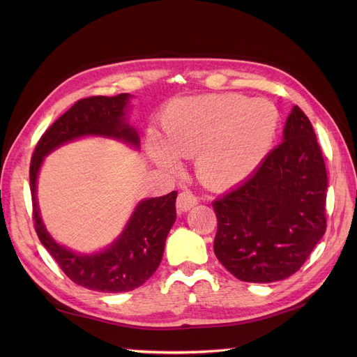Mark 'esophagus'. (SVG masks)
Here are the masks:
<instances>
[{
	"mask_svg": "<svg viewBox=\"0 0 357 357\" xmlns=\"http://www.w3.org/2000/svg\"><path fill=\"white\" fill-rule=\"evenodd\" d=\"M197 204H198V198L195 193H192L190 190H183L178 193V198H177L178 213H185V211L190 210L192 207H195Z\"/></svg>",
	"mask_w": 357,
	"mask_h": 357,
	"instance_id": "1",
	"label": "esophagus"
}]
</instances>
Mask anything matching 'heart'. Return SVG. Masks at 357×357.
<instances>
[{"label":"heart","mask_w":357,"mask_h":357,"mask_svg":"<svg viewBox=\"0 0 357 357\" xmlns=\"http://www.w3.org/2000/svg\"><path fill=\"white\" fill-rule=\"evenodd\" d=\"M280 114L273 102L240 93H210L169 102L162 114L165 139L150 132L149 150L164 168L197 156L205 186L226 190L250 178L271 152Z\"/></svg>","instance_id":"obj_1"}]
</instances>
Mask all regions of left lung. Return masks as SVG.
<instances>
[{
  "label": "left lung",
  "mask_w": 357,
  "mask_h": 357,
  "mask_svg": "<svg viewBox=\"0 0 357 357\" xmlns=\"http://www.w3.org/2000/svg\"><path fill=\"white\" fill-rule=\"evenodd\" d=\"M328 172L308 117L289 114L284 142L241 186L213 202L214 253L241 282L295 274L326 231Z\"/></svg>",
  "instance_id": "left-lung-1"
}]
</instances>
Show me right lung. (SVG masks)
Here are the masks:
<instances>
[{"label":"right lung","instance_id":"add662e5","mask_svg":"<svg viewBox=\"0 0 357 357\" xmlns=\"http://www.w3.org/2000/svg\"><path fill=\"white\" fill-rule=\"evenodd\" d=\"M128 98V93H121L79 100L41 135L29 165L32 219L41 244L71 282L105 294L134 290L153 275L164 255L167 235L177 218V192L139 202L121 238L105 252L86 256L56 244L47 234L38 214L36 183L43 158L70 139L105 135L137 146L135 129L123 121Z\"/></svg>","mask_w":357,"mask_h":357}]
</instances>
